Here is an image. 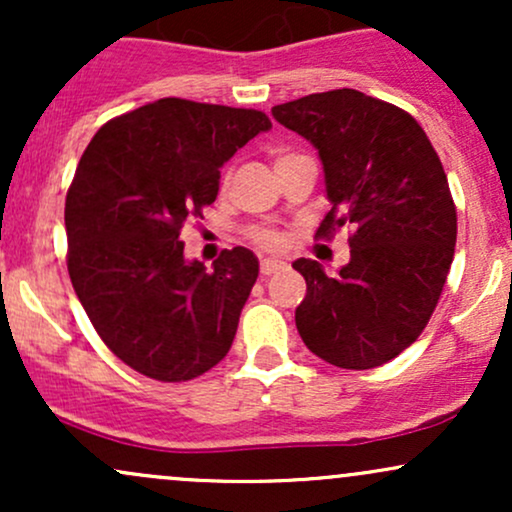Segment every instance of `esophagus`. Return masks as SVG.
<instances>
[{
	"mask_svg": "<svg viewBox=\"0 0 512 512\" xmlns=\"http://www.w3.org/2000/svg\"><path fill=\"white\" fill-rule=\"evenodd\" d=\"M286 262L284 260H274V257H267V260L260 262V272L262 276H272L276 272H284Z\"/></svg>",
	"mask_w": 512,
	"mask_h": 512,
	"instance_id": "esophagus-1",
	"label": "esophagus"
}]
</instances>
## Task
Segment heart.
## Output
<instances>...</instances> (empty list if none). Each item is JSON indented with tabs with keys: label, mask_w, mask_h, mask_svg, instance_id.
Segmentation results:
<instances>
[{
	"label": "heart",
	"mask_w": 512,
	"mask_h": 512,
	"mask_svg": "<svg viewBox=\"0 0 512 512\" xmlns=\"http://www.w3.org/2000/svg\"><path fill=\"white\" fill-rule=\"evenodd\" d=\"M286 156H291V154H281L279 158H276V161H281V158H286ZM252 240H255L257 245H262V248H279V236H276L274 231H267V228H255V231H252Z\"/></svg>",
	"instance_id": "obj_1"
}]
</instances>
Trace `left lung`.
<instances>
[{
	"label": "left lung",
	"instance_id": "1",
	"mask_svg": "<svg viewBox=\"0 0 512 512\" xmlns=\"http://www.w3.org/2000/svg\"><path fill=\"white\" fill-rule=\"evenodd\" d=\"M272 115L322 161L332 209L317 236L356 228L337 274L293 262L308 284L298 334L337 368L383 366L419 339L448 279L457 211L443 163L414 117L354 88L274 105Z\"/></svg>",
	"mask_w": 512,
	"mask_h": 512
}]
</instances>
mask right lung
I'll return each instance as SVG.
<instances>
[{"label": "right lung", "mask_w": 512, "mask_h": 512, "mask_svg": "<svg viewBox=\"0 0 512 512\" xmlns=\"http://www.w3.org/2000/svg\"><path fill=\"white\" fill-rule=\"evenodd\" d=\"M267 129L260 110L161 98L103 125L76 166L69 279L98 337L146 378L192 380L231 349L260 262L233 248L207 272L180 231L214 204L223 163Z\"/></svg>", "instance_id": "obj_1"}]
</instances>
